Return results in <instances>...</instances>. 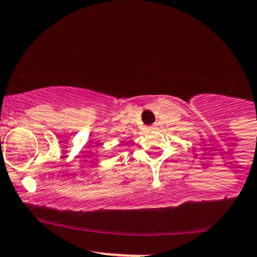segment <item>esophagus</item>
I'll list each match as a JSON object with an SVG mask.
<instances>
[{
	"instance_id": "1",
	"label": "esophagus",
	"mask_w": 257,
	"mask_h": 257,
	"mask_svg": "<svg viewBox=\"0 0 257 257\" xmlns=\"http://www.w3.org/2000/svg\"><path fill=\"white\" fill-rule=\"evenodd\" d=\"M155 129H156V126H155V125L149 126V131H155Z\"/></svg>"
}]
</instances>
